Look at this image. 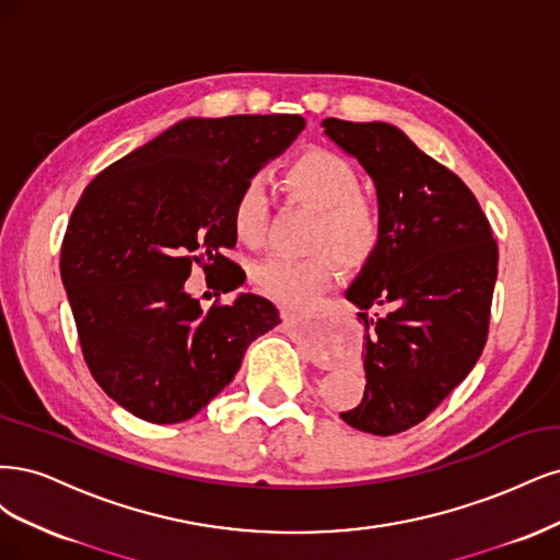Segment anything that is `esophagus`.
Returning <instances> with one entry per match:
<instances>
[{"mask_svg": "<svg viewBox=\"0 0 560 560\" xmlns=\"http://www.w3.org/2000/svg\"><path fill=\"white\" fill-rule=\"evenodd\" d=\"M281 318H283L285 326H293V323H295V314H293V312H288V310H281ZM312 363H314L316 368H330V365H332V360H330V355H328V353H318V351H314V353H312Z\"/></svg>", "mask_w": 560, "mask_h": 560, "instance_id": "1", "label": "esophagus"}]
</instances>
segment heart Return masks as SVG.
Returning a JSON list of instances; mask_svg holds the SVG:
<instances>
[{
	"label": "heart",
	"instance_id": "heart-1",
	"mask_svg": "<svg viewBox=\"0 0 560 560\" xmlns=\"http://www.w3.org/2000/svg\"><path fill=\"white\" fill-rule=\"evenodd\" d=\"M283 190L302 205L318 211L312 225L310 256H269L250 269L258 291L288 306H306L326 288L341 267L368 265L384 242V211L374 197L363 192L358 170L345 155L314 149L298 155L283 172ZM272 200L262 178L250 176L232 202V230L248 246L267 237ZM334 254L330 255L329 250Z\"/></svg>",
	"mask_w": 560,
	"mask_h": 560
}]
</instances>
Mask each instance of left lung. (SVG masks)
<instances>
[{"mask_svg": "<svg viewBox=\"0 0 560 560\" xmlns=\"http://www.w3.org/2000/svg\"><path fill=\"white\" fill-rule=\"evenodd\" d=\"M376 186L384 242L347 298L365 323V393L339 417L372 435L428 419L489 339L498 244L477 197L388 122L323 120ZM384 308L386 315H370Z\"/></svg>", "mask_w": 560, "mask_h": 560, "instance_id": "left-lung-1", "label": "left lung"}]
</instances>
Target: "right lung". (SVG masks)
Returning a JSON list of instances; mask_svg holds the SVG:
<instances>
[{
    "label": "right lung",
    "mask_w": 560,
    "mask_h": 560,
    "mask_svg": "<svg viewBox=\"0 0 560 560\" xmlns=\"http://www.w3.org/2000/svg\"><path fill=\"white\" fill-rule=\"evenodd\" d=\"M302 130L291 114L188 118L83 190L60 275L90 374L135 417L192 419L232 382L250 341L281 323L254 293L202 312L186 281L202 267L225 272L223 293L244 285V269L223 256L237 242L234 195Z\"/></svg>",
    "instance_id": "obj_1"
}]
</instances>
